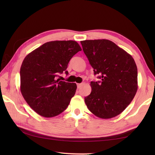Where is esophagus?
Wrapping results in <instances>:
<instances>
[{
  "label": "esophagus",
  "mask_w": 155,
  "mask_h": 155,
  "mask_svg": "<svg viewBox=\"0 0 155 155\" xmlns=\"http://www.w3.org/2000/svg\"><path fill=\"white\" fill-rule=\"evenodd\" d=\"M82 86H83V84H77V87H78V88H80Z\"/></svg>",
  "instance_id": "obj_1"
}]
</instances>
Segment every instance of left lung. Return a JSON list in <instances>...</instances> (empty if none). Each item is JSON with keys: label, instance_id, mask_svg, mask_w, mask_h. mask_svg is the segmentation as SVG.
<instances>
[{"label": "left lung", "instance_id": "left-lung-1", "mask_svg": "<svg viewBox=\"0 0 155 155\" xmlns=\"http://www.w3.org/2000/svg\"><path fill=\"white\" fill-rule=\"evenodd\" d=\"M94 74L92 91L84 102L92 113L101 118L120 114L133 101L138 89L137 67L132 56L107 39L81 41Z\"/></svg>", "mask_w": 155, "mask_h": 155}]
</instances>
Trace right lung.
<instances>
[{"label":"right lung","mask_w":155,"mask_h":155,"mask_svg":"<svg viewBox=\"0 0 155 155\" xmlns=\"http://www.w3.org/2000/svg\"><path fill=\"white\" fill-rule=\"evenodd\" d=\"M82 50L74 41L46 42L29 53L23 61L21 91L32 110L51 118L62 113L76 93V83L57 79L65 71L71 58Z\"/></svg>","instance_id":"add662e5"}]
</instances>
